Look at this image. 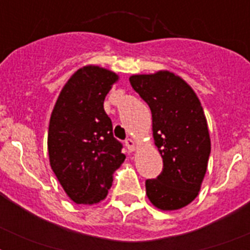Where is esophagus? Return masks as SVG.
<instances>
[{"label":"esophagus","instance_id":"esophagus-1","mask_svg":"<svg viewBox=\"0 0 250 250\" xmlns=\"http://www.w3.org/2000/svg\"><path fill=\"white\" fill-rule=\"evenodd\" d=\"M125 146L128 149V152H133L136 149V141L132 140V139H127L125 140Z\"/></svg>","mask_w":250,"mask_h":250}]
</instances>
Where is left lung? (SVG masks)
Masks as SVG:
<instances>
[{
    "label": "left lung",
    "instance_id": "obj_1",
    "mask_svg": "<svg viewBox=\"0 0 250 250\" xmlns=\"http://www.w3.org/2000/svg\"><path fill=\"white\" fill-rule=\"evenodd\" d=\"M132 88L150 107L154 144L164 160L146 196L161 210H178L197 197L210 156V136L201 102L188 84L170 71L132 75Z\"/></svg>",
    "mask_w": 250,
    "mask_h": 250
}]
</instances>
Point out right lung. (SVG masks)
I'll use <instances>...</instances> for the list:
<instances>
[{
	"label": "right lung",
	"instance_id": "obj_1",
	"mask_svg": "<svg viewBox=\"0 0 250 250\" xmlns=\"http://www.w3.org/2000/svg\"><path fill=\"white\" fill-rule=\"evenodd\" d=\"M118 75L98 66L79 68L61 90L49 122L48 152L58 182L76 204L107 196L123 145L113 135L104 101Z\"/></svg>",
	"mask_w": 250,
	"mask_h": 250
}]
</instances>
